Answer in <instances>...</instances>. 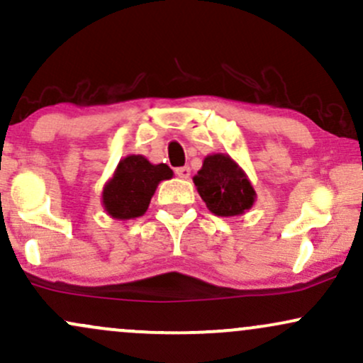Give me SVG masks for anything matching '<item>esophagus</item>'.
Instances as JSON below:
<instances>
[{"mask_svg": "<svg viewBox=\"0 0 363 363\" xmlns=\"http://www.w3.org/2000/svg\"><path fill=\"white\" fill-rule=\"evenodd\" d=\"M176 174H177L179 177H182V179H189L191 169L189 167H177L176 169Z\"/></svg>", "mask_w": 363, "mask_h": 363, "instance_id": "esophagus-1", "label": "esophagus"}]
</instances>
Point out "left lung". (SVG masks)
I'll use <instances>...</instances> for the list:
<instances>
[{
    "instance_id": "1",
    "label": "left lung",
    "mask_w": 363,
    "mask_h": 363,
    "mask_svg": "<svg viewBox=\"0 0 363 363\" xmlns=\"http://www.w3.org/2000/svg\"><path fill=\"white\" fill-rule=\"evenodd\" d=\"M193 181L206 208L216 216L244 215L256 201L247 174L227 153L206 155Z\"/></svg>"
}]
</instances>
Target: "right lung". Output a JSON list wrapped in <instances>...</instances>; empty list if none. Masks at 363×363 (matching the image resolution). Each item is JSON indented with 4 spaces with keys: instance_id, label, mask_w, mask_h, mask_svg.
I'll use <instances>...</instances> for the list:
<instances>
[{
    "instance_id": "right-lung-1",
    "label": "right lung",
    "mask_w": 363,
    "mask_h": 363,
    "mask_svg": "<svg viewBox=\"0 0 363 363\" xmlns=\"http://www.w3.org/2000/svg\"><path fill=\"white\" fill-rule=\"evenodd\" d=\"M167 164H152L143 155H128L102 191V206L114 220H133L147 213L152 196L162 181L172 179Z\"/></svg>"
}]
</instances>
